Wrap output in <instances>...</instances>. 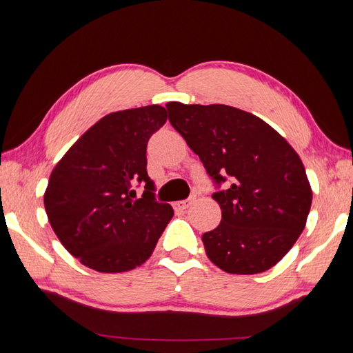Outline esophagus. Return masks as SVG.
I'll return each instance as SVG.
<instances>
[{
  "label": "esophagus",
  "mask_w": 353,
  "mask_h": 353,
  "mask_svg": "<svg viewBox=\"0 0 353 353\" xmlns=\"http://www.w3.org/2000/svg\"><path fill=\"white\" fill-rule=\"evenodd\" d=\"M192 201H194V197H190V199H186V200H181V201H176L174 203V208L176 209H188L191 205H192Z\"/></svg>",
  "instance_id": "1"
}]
</instances>
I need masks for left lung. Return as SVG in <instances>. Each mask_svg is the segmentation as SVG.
<instances>
[{
  "label": "left lung",
  "instance_id": "obj_1",
  "mask_svg": "<svg viewBox=\"0 0 353 353\" xmlns=\"http://www.w3.org/2000/svg\"><path fill=\"white\" fill-rule=\"evenodd\" d=\"M171 125L199 154L215 185L221 223L201 236L223 272L276 265L305 229L312 191L302 159L272 125L226 104L167 103Z\"/></svg>",
  "mask_w": 353,
  "mask_h": 353
}]
</instances>
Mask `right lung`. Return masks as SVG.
<instances>
[{"label": "right lung", "instance_id": "obj_1", "mask_svg": "<svg viewBox=\"0 0 353 353\" xmlns=\"http://www.w3.org/2000/svg\"><path fill=\"white\" fill-rule=\"evenodd\" d=\"M157 104L103 117L52 170L43 205L59 241L100 273L129 272L152 256L174 215L154 200L147 174L150 137L167 121ZM146 183L141 199L132 185Z\"/></svg>", "mask_w": 353, "mask_h": 353}]
</instances>
